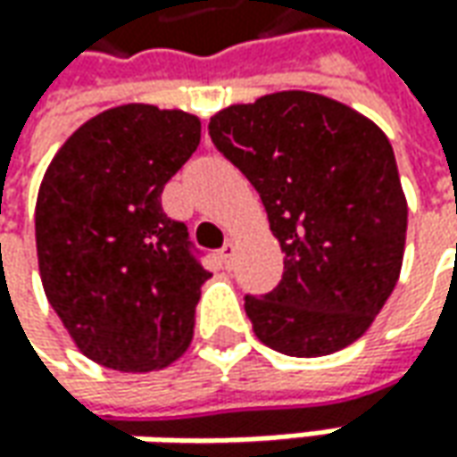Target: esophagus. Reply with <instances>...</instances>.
I'll return each instance as SVG.
<instances>
[{"mask_svg": "<svg viewBox=\"0 0 457 457\" xmlns=\"http://www.w3.org/2000/svg\"><path fill=\"white\" fill-rule=\"evenodd\" d=\"M220 258L225 262V268H232V260H235V243H225V247L220 250Z\"/></svg>", "mask_w": 457, "mask_h": 457, "instance_id": "obj_1", "label": "esophagus"}]
</instances>
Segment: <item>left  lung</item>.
Here are the masks:
<instances>
[{
  "label": "left lung",
  "mask_w": 457,
  "mask_h": 457,
  "mask_svg": "<svg viewBox=\"0 0 457 457\" xmlns=\"http://www.w3.org/2000/svg\"><path fill=\"white\" fill-rule=\"evenodd\" d=\"M217 151L258 189L283 278L245 295L255 337L288 356L354 344L400 278L407 199L389 138L344 103L280 90L210 119Z\"/></svg>",
  "instance_id": "obj_1"
}]
</instances>
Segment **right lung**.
I'll return each instance as SVG.
<instances>
[{"label": "right lung", "mask_w": 457, "mask_h": 457, "mask_svg": "<svg viewBox=\"0 0 457 457\" xmlns=\"http://www.w3.org/2000/svg\"><path fill=\"white\" fill-rule=\"evenodd\" d=\"M197 116L129 103L83 123L40 184L35 240L45 295L75 346L108 370H164L195 328L210 278L164 184L199 146Z\"/></svg>", "instance_id": "add662e5"}]
</instances>
